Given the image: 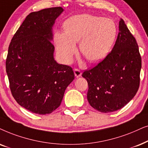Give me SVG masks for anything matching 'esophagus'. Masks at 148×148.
I'll return each mask as SVG.
<instances>
[{"label": "esophagus", "instance_id": "esophagus-1", "mask_svg": "<svg viewBox=\"0 0 148 148\" xmlns=\"http://www.w3.org/2000/svg\"><path fill=\"white\" fill-rule=\"evenodd\" d=\"M74 75H75L76 78H78L80 76H81L82 73L78 69H74Z\"/></svg>", "mask_w": 148, "mask_h": 148}]
</instances>
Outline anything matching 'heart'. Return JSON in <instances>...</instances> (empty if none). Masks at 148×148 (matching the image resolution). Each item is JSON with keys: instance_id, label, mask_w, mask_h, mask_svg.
I'll use <instances>...</instances> for the list:
<instances>
[{"instance_id": "1", "label": "heart", "mask_w": 148, "mask_h": 148, "mask_svg": "<svg viewBox=\"0 0 148 148\" xmlns=\"http://www.w3.org/2000/svg\"><path fill=\"white\" fill-rule=\"evenodd\" d=\"M63 27L64 32H57L54 39L60 58L65 64L71 62L78 41L80 52L88 62L102 60L111 50L117 34L113 20L90 14L69 17Z\"/></svg>"}]
</instances>
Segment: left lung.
<instances>
[{
  "instance_id": "8db88e82",
  "label": "left lung",
  "mask_w": 148,
  "mask_h": 148,
  "mask_svg": "<svg viewBox=\"0 0 148 148\" xmlns=\"http://www.w3.org/2000/svg\"><path fill=\"white\" fill-rule=\"evenodd\" d=\"M141 58L139 47L123 19L111 52L82 77L87 80V99L94 109L108 113L121 109L137 93Z\"/></svg>"
}]
</instances>
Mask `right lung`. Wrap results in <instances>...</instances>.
Listing matches in <instances>:
<instances>
[{
	"mask_svg": "<svg viewBox=\"0 0 148 148\" xmlns=\"http://www.w3.org/2000/svg\"><path fill=\"white\" fill-rule=\"evenodd\" d=\"M64 11L52 7L27 15L10 43L6 71L11 93L21 107L38 114L60 106L74 79L72 68L55 60L53 26Z\"/></svg>",
	"mask_w": 148,
	"mask_h": 148,
	"instance_id": "obj_1",
	"label": "right lung"
}]
</instances>
